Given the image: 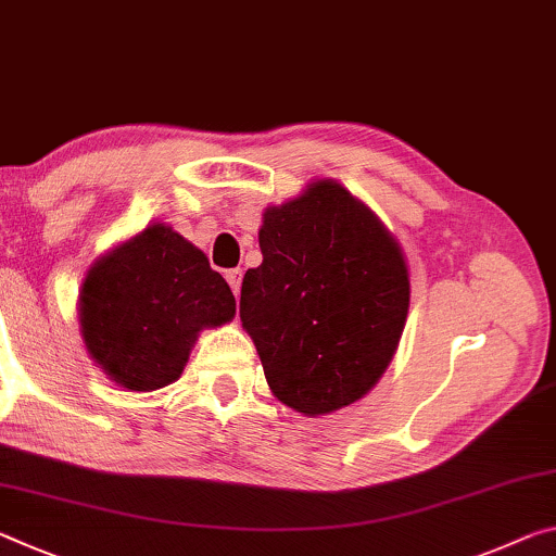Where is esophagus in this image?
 I'll return each mask as SVG.
<instances>
[{"instance_id": "34e87169", "label": "esophagus", "mask_w": 556, "mask_h": 556, "mask_svg": "<svg viewBox=\"0 0 556 556\" xmlns=\"http://www.w3.org/2000/svg\"><path fill=\"white\" fill-rule=\"evenodd\" d=\"M225 277H227V281H230V287H232L235 296H240V287H242V269H227V271H225Z\"/></svg>"}]
</instances>
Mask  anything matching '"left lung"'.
Returning a JSON list of instances; mask_svg holds the SVG:
<instances>
[{
  "mask_svg": "<svg viewBox=\"0 0 556 556\" xmlns=\"http://www.w3.org/2000/svg\"><path fill=\"white\" fill-rule=\"evenodd\" d=\"M260 250L240 319L271 393L304 416L358 401L389 368L408 314L399 242L349 190L319 180L264 213Z\"/></svg>",
  "mask_w": 556,
  "mask_h": 556,
  "instance_id": "8db88e82",
  "label": "left lung"
}]
</instances>
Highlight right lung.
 <instances>
[{
  "label": "right lung",
  "mask_w": 556,
  "mask_h": 556,
  "mask_svg": "<svg viewBox=\"0 0 556 556\" xmlns=\"http://www.w3.org/2000/svg\"><path fill=\"white\" fill-rule=\"evenodd\" d=\"M232 316L230 285L165 225L146 227L96 262L78 306L88 354L128 391L173 383L200 329Z\"/></svg>",
  "instance_id": "1"
}]
</instances>
